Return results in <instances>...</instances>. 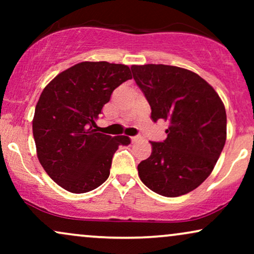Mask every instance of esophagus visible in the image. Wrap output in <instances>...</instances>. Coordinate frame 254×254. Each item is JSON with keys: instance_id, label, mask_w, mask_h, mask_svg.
<instances>
[{"instance_id": "obj_1", "label": "esophagus", "mask_w": 254, "mask_h": 254, "mask_svg": "<svg viewBox=\"0 0 254 254\" xmlns=\"http://www.w3.org/2000/svg\"><path fill=\"white\" fill-rule=\"evenodd\" d=\"M139 139H141V137H139V136H133V137H131V142H132V143H135V142L139 141Z\"/></svg>"}]
</instances>
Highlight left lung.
I'll return each mask as SVG.
<instances>
[{"instance_id":"1","label":"left lung","mask_w":254,"mask_h":254,"mask_svg":"<svg viewBox=\"0 0 254 254\" xmlns=\"http://www.w3.org/2000/svg\"><path fill=\"white\" fill-rule=\"evenodd\" d=\"M154 122H168L167 138L150 142L151 154L138 166L142 183L165 197L189 193L214 170L227 138L224 105L196 72L165 64L132 65Z\"/></svg>"}]
</instances>
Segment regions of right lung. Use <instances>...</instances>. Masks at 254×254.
<instances>
[{
    "label": "right lung",
    "mask_w": 254,
    "mask_h": 254,
    "mask_svg": "<svg viewBox=\"0 0 254 254\" xmlns=\"http://www.w3.org/2000/svg\"><path fill=\"white\" fill-rule=\"evenodd\" d=\"M130 78L124 64L81 62L44 88L32 122L37 156L64 190L84 193L99 188L119 145L130 144L127 136L99 132L95 123L113 90Z\"/></svg>",
    "instance_id": "right-lung-1"
}]
</instances>
